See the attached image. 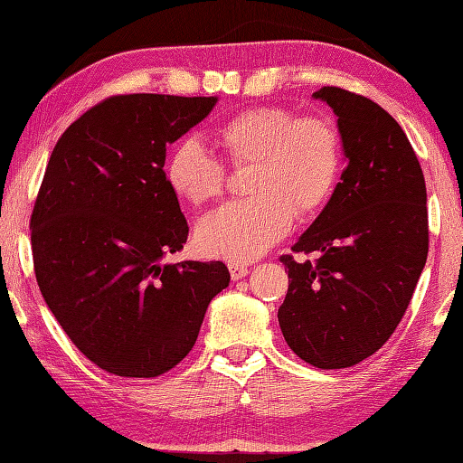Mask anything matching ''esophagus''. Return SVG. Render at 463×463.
Returning a JSON list of instances; mask_svg holds the SVG:
<instances>
[{
	"mask_svg": "<svg viewBox=\"0 0 463 463\" xmlns=\"http://www.w3.org/2000/svg\"><path fill=\"white\" fill-rule=\"evenodd\" d=\"M229 273H231L232 280H239V279L249 275V267L242 265V262H239V260H231L229 262Z\"/></svg>",
	"mask_w": 463,
	"mask_h": 463,
	"instance_id": "obj_1",
	"label": "esophagus"
}]
</instances>
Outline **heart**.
Returning <instances> with one entry per match:
<instances>
[{
    "label": "heart",
    "mask_w": 463,
    "mask_h": 463,
    "mask_svg": "<svg viewBox=\"0 0 463 463\" xmlns=\"http://www.w3.org/2000/svg\"><path fill=\"white\" fill-rule=\"evenodd\" d=\"M213 142L234 168L252 165L247 178L252 196L224 204L198 222L196 241L211 257H260L288 232L293 216L313 219L337 188L341 140L323 118L255 106L216 126ZM166 180L180 201L203 206L222 194L224 166L196 140H184L170 154Z\"/></svg>",
    "instance_id": "heart-1"
}]
</instances>
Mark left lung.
<instances>
[{
    "label": "left lung",
    "instance_id": "8db88e82",
    "mask_svg": "<svg viewBox=\"0 0 463 463\" xmlns=\"http://www.w3.org/2000/svg\"><path fill=\"white\" fill-rule=\"evenodd\" d=\"M337 114L347 166L331 201L283 255L279 307L287 345L319 369L357 365L392 337L430 247L428 193L402 126L373 99L337 86L313 94Z\"/></svg>",
    "mask_w": 463,
    "mask_h": 463
}]
</instances>
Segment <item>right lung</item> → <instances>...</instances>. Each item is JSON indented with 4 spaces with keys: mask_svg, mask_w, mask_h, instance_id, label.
<instances>
[{
    "mask_svg": "<svg viewBox=\"0 0 463 463\" xmlns=\"http://www.w3.org/2000/svg\"><path fill=\"white\" fill-rule=\"evenodd\" d=\"M214 104L110 96L68 126L45 168L30 221L35 280L71 343L112 375L158 377L178 365L208 303L229 287L221 260L160 262L188 239L166 146Z\"/></svg>",
    "mask_w": 463,
    "mask_h": 463,
    "instance_id": "add662e5",
    "label": "right lung"
}]
</instances>
